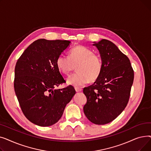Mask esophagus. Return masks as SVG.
I'll return each instance as SVG.
<instances>
[{
    "instance_id": "1",
    "label": "esophagus",
    "mask_w": 151,
    "mask_h": 151,
    "mask_svg": "<svg viewBox=\"0 0 151 151\" xmlns=\"http://www.w3.org/2000/svg\"><path fill=\"white\" fill-rule=\"evenodd\" d=\"M75 91H76V92H81V91H82V89H81V88H75Z\"/></svg>"
}]
</instances>
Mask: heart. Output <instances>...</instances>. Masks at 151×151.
I'll list each match as a JSON object with an SVG mask.
<instances>
[{
	"label": "heart",
	"instance_id": "1",
	"mask_svg": "<svg viewBox=\"0 0 151 151\" xmlns=\"http://www.w3.org/2000/svg\"><path fill=\"white\" fill-rule=\"evenodd\" d=\"M60 71L68 75L76 66L78 72L71 75L67 80L69 85L81 87L89 80L95 81L99 77L103 69L101 57L84 46H76L70 51L69 56L60 55L56 60Z\"/></svg>",
	"mask_w": 151,
	"mask_h": 151
}]
</instances>
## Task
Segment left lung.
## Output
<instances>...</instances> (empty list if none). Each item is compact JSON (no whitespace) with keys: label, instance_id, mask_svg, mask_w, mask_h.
Segmentation results:
<instances>
[{"label":"left lung","instance_id":"1","mask_svg":"<svg viewBox=\"0 0 151 151\" xmlns=\"http://www.w3.org/2000/svg\"><path fill=\"white\" fill-rule=\"evenodd\" d=\"M99 51L103 69L94 83L84 88L87 98L84 113L92 123L104 125L119 115L127 105L134 71L129 59L113 42H93Z\"/></svg>","mask_w":151,"mask_h":151}]
</instances>
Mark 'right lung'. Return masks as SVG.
Listing matches in <instances>:
<instances>
[{
    "mask_svg": "<svg viewBox=\"0 0 151 151\" xmlns=\"http://www.w3.org/2000/svg\"><path fill=\"white\" fill-rule=\"evenodd\" d=\"M68 40L38 39L30 44L16 63L14 88L21 110L31 122L41 127L58 122L76 91L72 86L55 89L65 81L56 65Z\"/></svg>",
    "mask_w": 151,
    "mask_h": 151,
    "instance_id": "add662e5",
    "label": "right lung"
}]
</instances>
